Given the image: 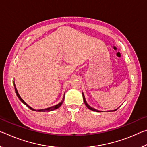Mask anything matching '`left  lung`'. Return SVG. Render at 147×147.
I'll list each match as a JSON object with an SVG mask.
<instances>
[{
  "label": "left lung",
  "instance_id": "8db88e82",
  "mask_svg": "<svg viewBox=\"0 0 147 147\" xmlns=\"http://www.w3.org/2000/svg\"><path fill=\"white\" fill-rule=\"evenodd\" d=\"M82 96H83V98H84V104H85V105L87 106V108H88V109H91V110H92V111H98V110H97V109H94V108H92V107H91L89 105V104L87 103V102H86V98H85V96H84V93H82ZM117 109H115V110H113V111H115V110H117Z\"/></svg>",
  "mask_w": 147,
  "mask_h": 147
}]
</instances>
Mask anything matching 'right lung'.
Listing matches in <instances>:
<instances>
[{
	"label": "right lung",
	"mask_w": 147,
	"mask_h": 147,
	"mask_svg": "<svg viewBox=\"0 0 147 147\" xmlns=\"http://www.w3.org/2000/svg\"><path fill=\"white\" fill-rule=\"evenodd\" d=\"M14 87H15V91H16V94H17V97H18L19 98V100H21L22 102H23L24 104H25V105L26 106H28V108L30 109H32V110H33V111H53V110H54V109H58L59 107H60L61 106V104H62V103H63V100H64V98H65V94H64V96H63V100H62L61 102H59V104H56V105H55V106H52V107H50V108H46V109H34V108H31L30 106H29L28 104H27L25 102H24L23 99L21 98V96H20V95L19 94V93H18V91H17V89H16V85H15L14 84Z\"/></svg>",
	"instance_id": "add662e5"
}]
</instances>
